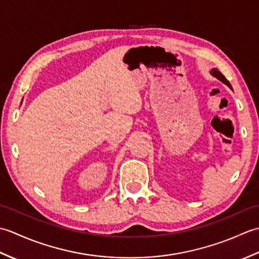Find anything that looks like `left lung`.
<instances>
[{
  "label": "left lung",
  "mask_w": 259,
  "mask_h": 259,
  "mask_svg": "<svg viewBox=\"0 0 259 259\" xmlns=\"http://www.w3.org/2000/svg\"><path fill=\"white\" fill-rule=\"evenodd\" d=\"M211 74H212L213 76H216V78H217L218 80H221L222 82H224L225 84H227V85L230 88V89H232V85H230L228 80H227L226 78H225V76H224L221 72H219V71H218L217 69H212V70H211Z\"/></svg>",
  "instance_id": "1"
}]
</instances>
